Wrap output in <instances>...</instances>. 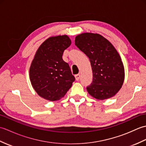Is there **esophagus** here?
Segmentation results:
<instances>
[{
	"mask_svg": "<svg viewBox=\"0 0 146 146\" xmlns=\"http://www.w3.org/2000/svg\"><path fill=\"white\" fill-rule=\"evenodd\" d=\"M75 76L76 80H77V81H78V80L80 78V74H77V75H76Z\"/></svg>",
	"mask_w": 146,
	"mask_h": 146,
	"instance_id": "obj_1",
	"label": "esophagus"
}]
</instances>
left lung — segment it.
I'll return each mask as SVG.
<instances>
[{
	"instance_id": "8db88e82",
	"label": "left lung",
	"mask_w": 146,
	"mask_h": 146,
	"mask_svg": "<svg viewBox=\"0 0 146 146\" xmlns=\"http://www.w3.org/2000/svg\"><path fill=\"white\" fill-rule=\"evenodd\" d=\"M75 45L90 59L93 72L88 94L97 100L117 94L124 82L125 71L121 58L112 44L97 33H85L76 36Z\"/></svg>"
}]
</instances>
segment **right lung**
Segmentation results:
<instances>
[{
  "label": "right lung",
  "instance_id": "add662e5",
  "mask_svg": "<svg viewBox=\"0 0 146 146\" xmlns=\"http://www.w3.org/2000/svg\"><path fill=\"white\" fill-rule=\"evenodd\" d=\"M67 35L51 36L40 45L29 68V78L40 97L51 102L63 97L75 78L62 58L71 45Z\"/></svg>",
  "mask_w": 146,
  "mask_h": 146
}]
</instances>
